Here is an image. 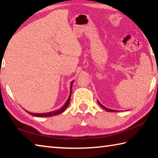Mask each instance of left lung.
Here are the masks:
<instances>
[{
	"instance_id": "8db88e82",
	"label": "left lung",
	"mask_w": 158,
	"mask_h": 158,
	"mask_svg": "<svg viewBox=\"0 0 158 158\" xmlns=\"http://www.w3.org/2000/svg\"><path fill=\"white\" fill-rule=\"evenodd\" d=\"M98 103L99 104V105H100V106H102V107L104 109H105L106 111H109V112H116V111H116V110H113V109H108V108H106V107H105V106H103L102 105V104L100 102H99L98 100Z\"/></svg>"
}]
</instances>
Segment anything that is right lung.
Wrapping results in <instances>:
<instances>
[{
	"label": "right lung",
	"mask_w": 158,
	"mask_h": 158,
	"mask_svg": "<svg viewBox=\"0 0 158 158\" xmlns=\"http://www.w3.org/2000/svg\"><path fill=\"white\" fill-rule=\"evenodd\" d=\"M74 81L71 82L70 84V93H69V95L68 98V100L65 102V103L64 104V105L60 107L59 109L56 111H50V112H47V113H42V114H35V113H31V112L27 111L29 114L32 115L33 116H36V117H49V116H56V115H58L62 113L65 110V109L68 107V105H69V102H70V98H71V94H72V87H73V84Z\"/></svg>",
	"instance_id": "1"
}]
</instances>
